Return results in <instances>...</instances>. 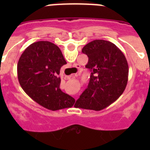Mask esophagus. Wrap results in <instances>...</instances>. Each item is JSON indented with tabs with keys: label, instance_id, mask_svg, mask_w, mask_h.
<instances>
[{
	"label": "esophagus",
	"instance_id": "1",
	"mask_svg": "<svg viewBox=\"0 0 150 150\" xmlns=\"http://www.w3.org/2000/svg\"><path fill=\"white\" fill-rule=\"evenodd\" d=\"M77 76V74H72V75H71V76H65V79H71V78H74V77H75V76ZM75 99H76V98H75Z\"/></svg>",
	"mask_w": 150,
	"mask_h": 150
}]
</instances>
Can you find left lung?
I'll list each match as a JSON object with an SVG mask.
<instances>
[{
    "label": "left lung",
    "instance_id": "1",
    "mask_svg": "<svg viewBox=\"0 0 150 150\" xmlns=\"http://www.w3.org/2000/svg\"><path fill=\"white\" fill-rule=\"evenodd\" d=\"M82 52L88 56L86 67L91 71L86 89L75 107L99 111L116 101L123 93L128 79V64L124 54L114 43L95 40Z\"/></svg>",
    "mask_w": 150,
    "mask_h": 150
}]
</instances>
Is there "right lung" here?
Returning a JSON list of instances; mask_svg holds the SVG:
<instances>
[{
  "mask_svg": "<svg viewBox=\"0 0 150 150\" xmlns=\"http://www.w3.org/2000/svg\"><path fill=\"white\" fill-rule=\"evenodd\" d=\"M59 46L38 41L28 46L17 64L21 87L35 102L50 110L73 107L75 99L60 89V69L66 64Z\"/></svg>",
  "mask_w": 150,
  "mask_h": 150,
  "instance_id": "add662e5",
  "label": "right lung"
}]
</instances>
